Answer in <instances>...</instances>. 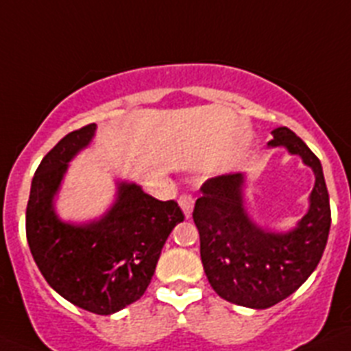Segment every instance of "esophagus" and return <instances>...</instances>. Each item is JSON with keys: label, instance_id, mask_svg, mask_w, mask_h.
<instances>
[{"label": "esophagus", "instance_id": "esophagus-1", "mask_svg": "<svg viewBox=\"0 0 351 351\" xmlns=\"http://www.w3.org/2000/svg\"><path fill=\"white\" fill-rule=\"evenodd\" d=\"M179 206H181V209H182V213H184L186 218H190L191 213H193V206H195L193 197L188 193L181 195V197H179Z\"/></svg>", "mask_w": 351, "mask_h": 351}]
</instances>
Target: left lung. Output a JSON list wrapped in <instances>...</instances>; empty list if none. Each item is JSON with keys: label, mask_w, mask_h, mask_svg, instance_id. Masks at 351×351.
Masks as SVG:
<instances>
[{"label": "left lung", "mask_w": 351, "mask_h": 351, "mask_svg": "<svg viewBox=\"0 0 351 351\" xmlns=\"http://www.w3.org/2000/svg\"><path fill=\"white\" fill-rule=\"evenodd\" d=\"M269 147H287L315 172L308 214L287 234L253 223L244 209V173L204 182L193 221L200 258L210 287L221 299L253 309L271 308L291 295L315 271L330 230V204L320 160L287 126L272 130Z\"/></svg>", "instance_id": "obj_1"}]
</instances>
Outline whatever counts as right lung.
<instances>
[{
  "label": "right lung",
  "mask_w": 351,
  "mask_h": 351,
  "mask_svg": "<svg viewBox=\"0 0 351 351\" xmlns=\"http://www.w3.org/2000/svg\"><path fill=\"white\" fill-rule=\"evenodd\" d=\"M95 130L91 123L68 133L45 154L31 182L26 237L40 272L61 297L95 315H112L144 295L161 247L184 214L176 200L161 202L135 182H119L104 218L88 225L61 221L52 200L68 161Z\"/></svg>",
  "instance_id": "add662e5"
}]
</instances>
